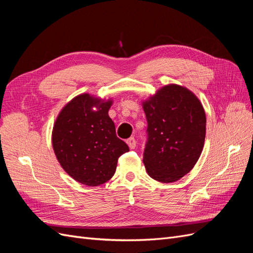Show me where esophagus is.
Returning <instances> with one entry per match:
<instances>
[{
    "label": "esophagus",
    "mask_w": 253,
    "mask_h": 253,
    "mask_svg": "<svg viewBox=\"0 0 253 253\" xmlns=\"http://www.w3.org/2000/svg\"><path fill=\"white\" fill-rule=\"evenodd\" d=\"M126 143L129 147V149H134L136 147V139L134 137H129V138L126 140Z\"/></svg>",
    "instance_id": "34e87169"
}]
</instances>
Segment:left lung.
I'll return each instance as SVG.
<instances>
[{
  "label": "left lung",
  "mask_w": 253,
  "mask_h": 253,
  "mask_svg": "<svg viewBox=\"0 0 253 253\" xmlns=\"http://www.w3.org/2000/svg\"><path fill=\"white\" fill-rule=\"evenodd\" d=\"M148 121L143 164L160 182H174L188 174L200 158L206 137V114L194 93L168 84L142 101Z\"/></svg>",
  "instance_id": "1"
}]
</instances>
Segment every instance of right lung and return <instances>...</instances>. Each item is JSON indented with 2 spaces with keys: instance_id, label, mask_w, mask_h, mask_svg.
<instances>
[{
  "instance_id": "right-lung-1",
  "label": "right lung",
  "mask_w": 253,
  "mask_h": 253,
  "mask_svg": "<svg viewBox=\"0 0 253 253\" xmlns=\"http://www.w3.org/2000/svg\"><path fill=\"white\" fill-rule=\"evenodd\" d=\"M112 99L87 93L73 98L53 124L51 143L63 170L82 185L97 187L110 180L118 158L128 152L116 136L109 110Z\"/></svg>"
}]
</instances>
